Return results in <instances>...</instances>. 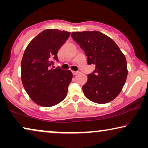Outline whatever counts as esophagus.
<instances>
[{
	"label": "esophagus",
	"instance_id": "1",
	"mask_svg": "<svg viewBox=\"0 0 148 148\" xmlns=\"http://www.w3.org/2000/svg\"><path fill=\"white\" fill-rule=\"evenodd\" d=\"M72 73L73 75H76L79 74V71H72Z\"/></svg>",
	"mask_w": 148,
	"mask_h": 148
}]
</instances>
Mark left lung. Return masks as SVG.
Wrapping results in <instances>:
<instances>
[{
	"label": "left lung",
	"mask_w": 148,
	"mask_h": 148,
	"mask_svg": "<svg viewBox=\"0 0 148 148\" xmlns=\"http://www.w3.org/2000/svg\"><path fill=\"white\" fill-rule=\"evenodd\" d=\"M71 37L87 56L95 70L83 86L87 98L98 104L114 100L122 90L127 77V60L116 44L98 31L74 32Z\"/></svg>",
	"instance_id": "8db88e82"
}]
</instances>
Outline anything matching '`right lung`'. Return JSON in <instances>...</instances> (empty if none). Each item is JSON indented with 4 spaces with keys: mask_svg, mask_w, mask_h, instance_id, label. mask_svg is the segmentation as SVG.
I'll return each instance as SVG.
<instances>
[{
    "mask_svg": "<svg viewBox=\"0 0 148 148\" xmlns=\"http://www.w3.org/2000/svg\"><path fill=\"white\" fill-rule=\"evenodd\" d=\"M58 29L44 30L30 42L21 60V80L26 92L40 106L50 107L65 98L73 74L60 67L57 53L70 36Z\"/></svg>",
    "mask_w": 148,
    "mask_h": 148,
    "instance_id": "1",
    "label": "right lung"
}]
</instances>
